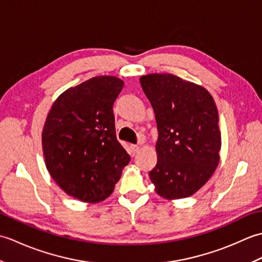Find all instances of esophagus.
I'll list each match as a JSON object with an SVG mask.
<instances>
[{
    "instance_id": "34e87169",
    "label": "esophagus",
    "mask_w": 262,
    "mask_h": 262,
    "mask_svg": "<svg viewBox=\"0 0 262 262\" xmlns=\"http://www.w3.org/2000/svg\"><path fill=\"white\" fill-rule=\"evenodd\" d=\"M130 149H132V152L133 153H137L138 151H140V146H138V145H134V144H132V145H130Z\"/></svg>"
}]
</instances>
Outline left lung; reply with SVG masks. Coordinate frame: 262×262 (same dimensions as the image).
<instances>
[{
	"label": "left lung",
	"instance_id": "obj_1",
	"mask_svg": "<svg viewBox=\"0 0 262 262\" xmlns=\"http://www.w3.org/2000/svg\"><path fill=\"white\" fill-rule=\"evenodd\" d=\"M151 102L159 137L158 162L149 172L155 191L165 199L197 192L220 163L219 111L202 85L169 73L141 76Z\"/></svg>",
	"mask_w": 262,
	"mask_h": 262
}]
</instances>
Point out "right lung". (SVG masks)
<instances>
[{"instance_id":"right-lung-1","label":"right lung","mask_w":262,"mask_h":262,"mask_svg":"<svg viewBox=\"0 0 262 262\" xmlns=\"http://www.w3.org/2000/svg\"><path fill=\"white\" fill-rule=\"evenodd\" d=\"M124 88L116 76H96L55 100L43 125L46 168L54 181L84 203L113 193L130 158L116 137L113 105Z\"/></svg>"}]
</instances>
